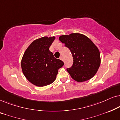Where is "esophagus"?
<instances>
[{"mask_svg": "<svg viewBox=\"0 0 120 120\" xmlns=\"http://www.w3.org/2000/svg\"><path fill=\"white\" fill-rule=\"evenodd\" d=\"M60 60H62V61H64V58H63V57H62V56H61L60 57Z\"/></svg>", "mask_w": 120, "mask_h": 120, "instance_id": "esophagus-1", "label": "esophagus"}]
</instances>
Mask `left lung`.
Wrapping results in <instances>:
<instances>
[{"mask_svg": "<svg viewBox=\"0 0 120 120\" xmlns=\"http://www.w3.org/2000/svg\"><path fill=\"white\" fill-rule=\"evenodd\" d=\"M59 40L69 48L73 57V64L67 70L77 82L87 81L97 73L101 64L98 47L87 37L80 33L63 35Z\"/></svg>", "mask_w": 120, "mask_h": 120, "instance_id": "obj_1", "label": "left lung"}]
</instances>
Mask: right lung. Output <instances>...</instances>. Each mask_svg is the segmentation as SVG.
<instances>
[{"mask_svg":"<svg viewBox=\"0 0 120 120\" xmlns=\"http://www.w3.org/2000/svg\"><path fill=\"white\" fill-rule=\"evenodd\" d=\"M55 39V37L36 39L26 49L22 57L23 73L30 82L37 86H45L53 82L58 69L64 65L49 50Z\"/></svg>","mask_w":120,"mask_h":120,"instance_id":"obj_1","label":"right lung"}]
</instances>
